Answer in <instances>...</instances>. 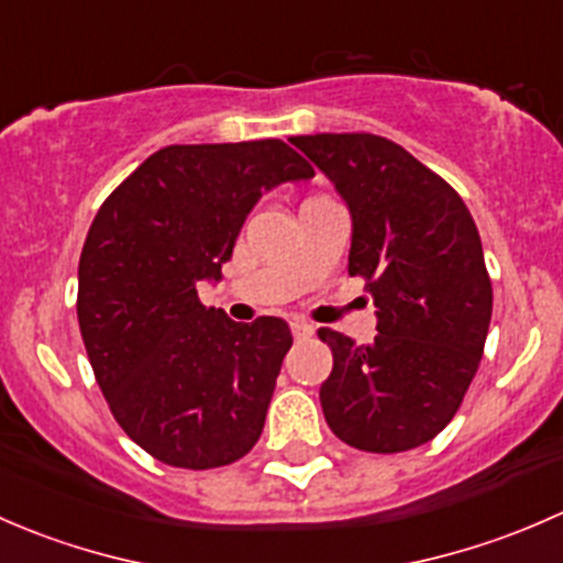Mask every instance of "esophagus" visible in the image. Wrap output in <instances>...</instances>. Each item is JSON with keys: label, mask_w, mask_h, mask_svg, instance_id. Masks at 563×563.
Masks as SVG:
<instances>
[{"label": "esophagus", "mask_w": 563, "mask_h": 563, "mask_svg": "<svg viewBox=\"0 0 563 563\" xmlns=\"http://www.w3.org/2000/svg\"><path fill=\"white\" fill-rule=\"evenodd\" d=\"M291 332H294V338H297V340H308L310 334H313V323H308L305 318H294Z\"/></svg>", "instance_id": "1"}]
</instances>
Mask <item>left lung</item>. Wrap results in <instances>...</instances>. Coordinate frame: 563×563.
I'll list each match as a JSON object with an SVG mask.
<instances>
[{"label":"left lung","instance_id":"left-lung-1","mask_svg":"<svg viewBox=\"0 0 563 563\" xmlns=\"http://www.w3.org/2000/svg\"><path fill=\"white\" fill-rule=\"evenodd\" d=\"M351 212L349 275L365 277L378 334L356 345L318 329L334 365L321 408L362 452L428 444L457 413L485 351L493 286L463 198L395 141L373 133L294 135Z\"/></svg>","mask_w":563,"mask_h":563}]
</instances>
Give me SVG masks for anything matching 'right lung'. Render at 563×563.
Masks as SVG:
<instances>
[{
	"instance_id": "add662e5",
	"label": "right lung",
	"mask_w": 563,
	"mask_h": 563,
	"mask_svg": "<svg viewBox=\"0 0 563 563\" xmlns=\"http://www.w3.org/2000/svg\"><path fill=\"white\" fill-rule=\"evenodd\" d=\"M280 139L174 144L146 157L95 214L78 261V327L119 428L176 468L245 457L264 430L291 329L203 308L250 209L313 176Z\"/></svg>"
}]
</instances>
